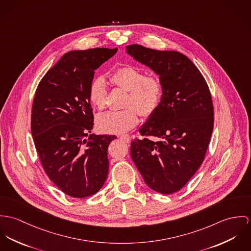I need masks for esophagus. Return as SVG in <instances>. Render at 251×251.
<instances>
[{
  "mask_svg": "<svg viewBox=\"0 0 251 251\" xmlns=\"http://www.w3.org/2000/svg\"><path fill=\"white\" fill-rule=\"evenodd\" d=\"M120 139H123L125 142H129L130 139H131V137L129 135H121Z\"/></svg>",
  "mask_w": 251,
  "mask_h": 251,
  "instance_id": "obj_1",
  "label": "esophagus"
}]
</instances>
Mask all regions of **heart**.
Segmentation results:
<instances>
[{
    "instance_id": "obj_1",
    "label": "heart",
    "mask_w": 251,
    "mask_h": 251,
    "mask_svg": "<svg viewBox=\"0 0 251 251\" xmlns=\"http://www.w3.org/2000/svg\"><path fill=\"white\" fill-rule=\"evenodd\" d=\"M112 84L128 91L125 107L118 112H108L97 117L100 131L108 134H121L134 128L139 123V112L148 116L155 112L162 97L160 82L144 76L138 68L130 65L117 68L110 78ZM88 98L98 110H103L107 100V84L103 78L94 79L89 85Z\"/></svg>"
}]
</instances>
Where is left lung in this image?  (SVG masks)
<instances>
[{
    "instance_id": "left-lung-1",
    "label": "left lung",
    "mask_w": 251,
    "mask_h": 251,
    "mask_svg": "<svg viewBox=\"0 0 251 251\" xmlns=\"http://www.w3.org/2000/svg\"><path fill=\"white\" fill-rule=\"evenodd\" d=\"M126 53L159 76L162 97L131 143V157L145 184L170 195L181 190L200 167L214 127L211 93L188 56L137 44Z\"/></svg>"
}]
</instances>
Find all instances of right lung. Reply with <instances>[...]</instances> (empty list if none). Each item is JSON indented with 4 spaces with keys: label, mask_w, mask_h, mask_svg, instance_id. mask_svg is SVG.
Here are the masks:
<instances>
[{
    "label": "right lung",
    "mask_w": 251,
    "mask_h": 251,
    "mask_svg": "<svg viewBox=\"0 0 251 251\" xmlns=\"http://www.w3.org/2000/svg\"><path fill=\"white\" fill-rule=\"evenodd\" d=\"M117 48L70 51L46 73L31 109V136L49 179L65 195L84 198L103 187L108 147L115 136L89 135L93 114L88 89L94 71Z\"/></svg>",
    "instance_id": "obj_1"
}]
</instances>
